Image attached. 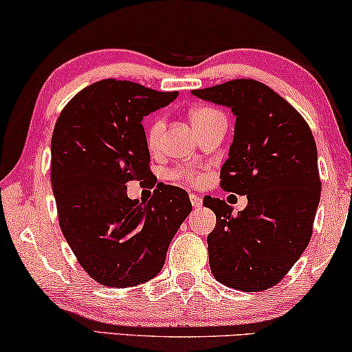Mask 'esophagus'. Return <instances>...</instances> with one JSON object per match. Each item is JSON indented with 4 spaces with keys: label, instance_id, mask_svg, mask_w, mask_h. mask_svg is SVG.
Listing matches in <instances>:
<instances>
[{
    "label": "esophagus",
    "instance_id": "34e87169",
    "mask_svg": "<svg viewBox=\"0 0 352 352\" xmlns=\"http://www.w3.org/2000/svg\"><path fill=\"white\" fill-rule=\"evenodd\" d=\"M189 197H190V204L194 208H199V206H201V197L195 195V194H190Z\"/></svg>",
    "mask_w": 352,
    "mask_h": 352
}]
</instances>
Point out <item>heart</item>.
I'll return each instance as SVG.
<instances>
[{
  "label": "heart",
  "instance_id": "heart-1",
  "mask_svg": "<svg viewBox=\"0 0 352 352\" xmlns=\"http://www.w3.org/2000/svg\"><path fill=\"white\" fill-rule=\"evenodd\" d=\"M218 120H226L224 115L216 110L210 105H197L190 110V122L194 124L197 131H201L206 126H210L211 123L218 122ZM165 124H163L162 117H157L152 120V123L148 124L147 131H146V142L147 147L151 151H157L158 146H160V139H162V133ZM168 179H175V181H182L186 184L190 186H201L205 182V175L197 168H175V170L168 171L166 175Z\"/></svg>",
  "mask_w": 352,
  "mask_h": 352
}]
</instances>
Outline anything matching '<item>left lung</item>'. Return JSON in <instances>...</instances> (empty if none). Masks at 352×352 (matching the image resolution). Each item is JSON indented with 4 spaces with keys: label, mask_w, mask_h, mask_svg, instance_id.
<instances>
[{
    "label": "left lung",
    "mask_w": 352,
    "mask_h": 352,
    "mask_svg": "<svg viewBox=\"0 0 352 352\" xmlns=\"http://www.w3.org/2000/svg\"><path fill=\"white\" fill-rule=\"evenodd\" d=\"M192 94L235 115L221 187L248 199L237 216L224 200L204 199L216 214L206 240L211 272L235 290H266L311 240L322 187L314 136L298 110L261 81L232 80Z\"/></svg>",
    "instance_id": "obj_1"
}]
</instances>
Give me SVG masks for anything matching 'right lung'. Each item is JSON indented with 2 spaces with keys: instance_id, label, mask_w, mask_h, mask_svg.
<instances>
[{
  "instance_id": "right-lung-1",
  "label": "right lung",
  "mask_w": 352,
  "mask_h": 352,
  "mask_svg": "<svg viewBox=\"0 0 352 352\" xmlns=\"http://www.w3.org/2000/svg\"><path fill=\"white\" fill-rule=\"evenodd\" d=\"M177 98L133 81L100 80L62 110L51 139V182L62 234L80 266L105 287L126 288L162 271L192 211L186 190L158 186L147 204L128 181L152 179L142 118Z\"/></svg>"
}]
</instances>
